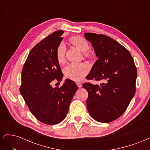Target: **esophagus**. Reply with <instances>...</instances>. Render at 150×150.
<instances>
[{"label":"esophagus","mask_w":150,"mask_h":150,"mask_svg":"<svg viewBox=\"0 0 150 150\" xmlns=\"http://www.w3.org/2000/svg\"><path fill=\"white\" fill-rule=\"evenodd\" d=\"M76 84L78 86V88H81V86H82V83H81V82H77Z\"/></svg>","instance_id":"34e87169"}]
</instances>
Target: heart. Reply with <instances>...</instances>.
<instances>
[{
    "label": "heart",
    "instance_id": "1",
    "mask_svg": "<svg viewBox=\"0 0 150 150\" xmlns=\"http://www.w3.org/2000/svg\"><path fill=\"white\" fill-rule=\"evenodd\" d=\"M70 43L84 53L86 58L92 57V54L89 50V44L87 40L80 36H73L69 39ZM66 47L62 44L59 45L56 49V59L59 64L65 62ZM88 72V66L83 63L69 64L64 69V74L67 78L78 81L82 79Z\"/></svg>",
    "mask_w": 150,
    "mask_h": 150
}]
</instances>
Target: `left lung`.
<instances>
[{
  "label": "left lung",
  "instance_id": "8db88e82",
  "mask_svg": "<svg viewBox=\"0 0 150 150\" xmlns=\"http://www.w3.org/2000/svg\"><path fill=\"white\" fill-rule=\"evenodd\" d=\"M99 59L94 63L88 80L104 81L100 85L85 83L86 106L94 120L110 122L126 111L136 92L137 67L130 52L115 40L103 34L84 33Z\"/></svg>",
  "mask_w": 150,
  "mask_h": 150
}]
</instances>
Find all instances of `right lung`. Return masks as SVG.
I'll return each instance as SVG.
<instances>
[{
  "label": "right lung",
  "mask_w": 150,
  "mask_h": 150,
  "mask_svg": "<svg viewBox=\"0 0 150 150\" xmlns=\"http://www.w3.org/2000/svg\"><path fill=\"white\" fill-rule=\"evenodd\" d=\"M64 33L56 30L32 49L22 68L20 93L30 111L44 124L53 125L66 116L71 101L78 89L73 81L66 79L61 87L52 88L54 79L63 74L56 59V49Z\"/></svg>",
  "instance_id": "obj_1"
}]
</instances>
